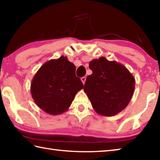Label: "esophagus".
Listing matches in <instances>:
<instances>
[{"label": "esophagus", "mask_w": 160, "mask_h": 160, "mask_svg": "<svg viewBox=\"0 0 160 160\" xmlns=\"http://www.w3.org/2000/svg\"><path fill=\"white\" fill-rule=\"evenodd\" d=\"M81 80H82V83L84 84V83H85V81H86V77H82V78H81Z\"/></svg>", "instance_id": "esophagus-1"}]
</instances>
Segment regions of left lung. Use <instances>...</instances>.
Listing matches in <instances>:
<instances>
[{
    "label": "left lung",
    "mask_w": 160,
    "mask_h": 160,
    "mask_svg": "<svg viewBox=\"0 0 160 160\" xmlns=\"http://www.w3.org/2000/svg\"><path fill=\"white\" fill-rule=\"evenodd\" d=\"M93 71L84 91L97 113L113 116L127 107L133 95L135 78L123 64L100 57L89 62Z\"/></svg>",
    "instance_id": "obj_1"
}]
</instances>
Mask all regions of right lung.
I'll return each instance as SVG.
<instances>
[{"label": "right lung", "instance_id": "add662e5", "mask_svg": "<svg viewBox=\"0 0 160 160\" xmlns=\"http://www.w3.org/2000/svg\"><path fill=\"white\" fill-rule=\"evenodd\" d=\"M83 84L76 76V66L66 56L43 64L34 75L31 93L39 108L50 115H60L70 107Z\"/></svg>", "mask_w": 160, "mask_h": 160}]
</instances>
